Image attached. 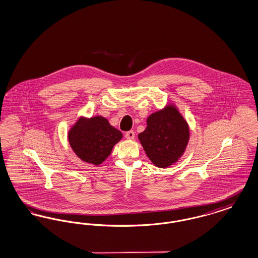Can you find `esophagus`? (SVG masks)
<instances>
[{"label": "esophagus", "instance_id": "obj_1", "mask_svg": "<svg viewBox=\"0 0 258 258\" xmlns=\"http://www.w3.org/2000/svg\"><path fill=\"white\" fill-rule=\"evenodd\" d=\"M135 132H133V131L125 133V138H127V139H135Z\"/></svg>", "mask_w": 258, "mask_h": 258}]
</instances>
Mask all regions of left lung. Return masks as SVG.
I'll return each mask as SVG.
<instances>
[{
	"instance_id": "obj_1",
	"label": "left lung",
	"mask_w": 258,
	"mask_h": 258,
	"mask_svg": "<svg viewBox=\"0 0 258 258\" xmlns=\"http://www.w3.org/2000/svg\"><path fill=\"white\" fill-rule=\"evenodd\" d=\"M138 139L153 164L165 168L183 156L189 128L177 107L170 104L148 117L147 127Z\"/></svg>"
}]
</instances>
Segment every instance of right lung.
I'll return each instance as SVG.
<instances>
[{"mask_svg":"<svg viewBox=\"0 0 258 258\" xmlns=\"http://www.w3.org/2000/svg\"><path fill=\"white\" fill-rule=\"evenodd\" d=\"M68 137L71 147L80 160L99 165L109 157L123 135L112 126L107 119L96 116L78 119Z\"/></svg>","mask_w":258,"mask_h":258,"instance_id":"obj_1","label":"right lung"}]
</instances>
